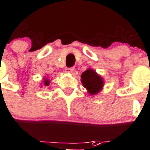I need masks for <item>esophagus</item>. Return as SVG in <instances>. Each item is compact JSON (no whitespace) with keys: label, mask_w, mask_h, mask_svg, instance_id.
<instances>
[{"label":"esophagus","mask_w":150,"mask_h":150,"mask_svg":"<svg viewBox=\"0 0 150 150\" xmlns=\"http://www.w3.org/2000/svg\"><path fill=\"white\" fill-rule=\"evenodd\" d=\"M74 71V67H69V68H66L65 72L66 73H69V74H71Z\"/></svg>","instance_id":"obj_1"}]
</instances>
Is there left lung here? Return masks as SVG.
I'll return each instance as SVG.
<instances>
[{"label":"left lung","mask_w":150,"mask_h":150,"mask_svg":"<svg viewBox=\"0 0 150 150\" xmlns=\"http://www.w3.org/2000/svg\"><path fill=\"white\" fill-rule=\"evenodd\" d=\"M81 82L90 94L94 95L100 92L104 86V81L94 69H87L81 74Z\"/></svg>","instance_id":"8db88e82"}]
</instances>
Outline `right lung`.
<instances>
[{"instance_id": "right-lung-1", "label": "right lung", "mask_w": 150, "mask_h": 150, "mask_svg": "<svg viewBox=\"0 0 150 150\" xmlns=\"http://www.w3.org/2000/svg\"><path fill=\"white\" fill-rule=\"evenodd\" d=\"M44 84H45V86H49V84H50V81L48 79L44 78Z\"/></svg>"}]
</instances>
